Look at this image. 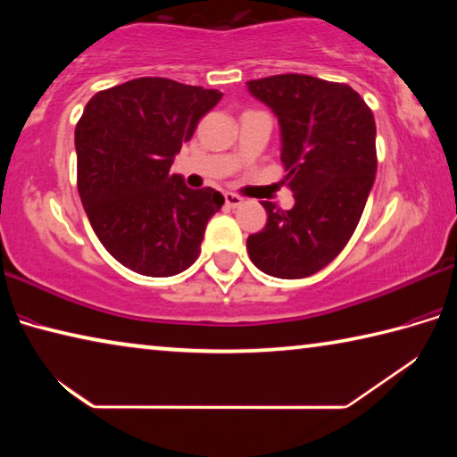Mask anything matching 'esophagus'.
<instances>
[{
    "mask_svg": "<svg viewBox=\"0 0 457 457\" xmlns=\"http://www.w3.org/2000/svg\"><path fill=\"white\" fill-rule=\"evenodd\" d=\"M223 197H226V205L228 207H237V205H242V197H239V195H236V193H226V195H223Z\"/></svg>",
    "mask_w": 457,
    "mask_h": 457,
    "instance_id": "obj_1",
    "label": "esophagus"
}]
</instances>
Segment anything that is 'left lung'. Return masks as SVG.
I'll return each mask as SVG.
<instances>
[{"label":"left lung","instance_id":"left-lung-1","mask_svg":"<svg viewBox=\"0 0 457 457\" xmlns=\"http://www.w3.org/2000/svg\"><path fill=\"white\" fill-rule=\"evenodd\" d=\"M247 90L280 125L284 179L294 207L264 201V229L247 237L253 266L294 280L328 266L349 242L377 173L375 119L346 84L306 74L250 80Z\"/></svg>","mask_w":457,"mask_h":457}]
</instances>
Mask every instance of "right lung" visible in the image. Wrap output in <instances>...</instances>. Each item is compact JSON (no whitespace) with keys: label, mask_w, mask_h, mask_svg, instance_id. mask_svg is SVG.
<instances>
[{"label":"right lung","mask_w":457,"mask_h":457,"mask_svg":"<svg viewBox=\"0 0 457 457\" xmlns=\"http://www.w3.org/2000/svg\"><path fill=\"white\" fill-rule=\"evenodd\" d=\"M221 96L169 79H137L98 92L84 108L74 130L80 201L108 253L137 274L187 270L207 221L221 210L220 191L191 189L169 173Z\"/></svg>","instance_id":"obj_1"}]
</instances>
